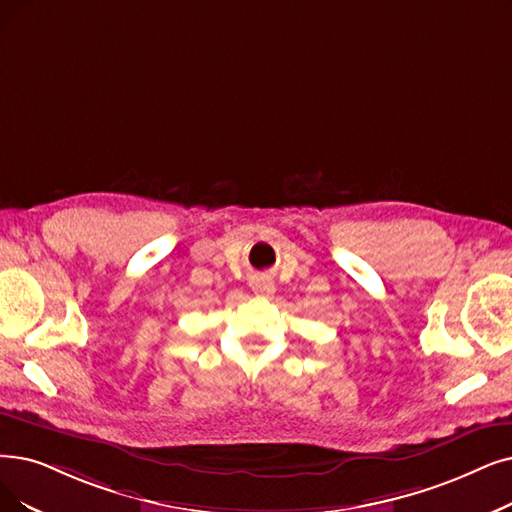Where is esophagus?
I'll list each match as a JSON object with an SVG mask.
<instances>
[{
  "instance_id": "1",
  "label": "esophagus",
  "mask_w": 512,
  "mask_h": 512,
  "mask_svg": "<svg viewBox=\"0 0 512 512\" xmlns=\"http://www.w3.org/2000/svg\"><path fill=\"white\" fill-rule=\"evenodd\" d=\"M250 285H252V290H254L256 294H271V292H273V283H271L269 275H264V273L252 275Z\"/></svg>"
}]
</instances>
